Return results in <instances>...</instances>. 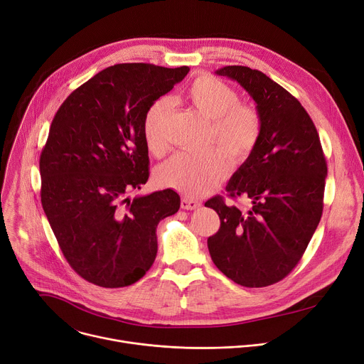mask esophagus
<instances>
[{"label": "esophagus", "instance_id": "esophagus-1", "mask_svg": "<svg viewBox=\"0 0 364 364\" xmlns=\"http://www.w3.org/2000/svg\"><path fill=\"white\" fill-rule=\"evenodd\" d=\"M200 206V202L199 200H195V199H188V198H183L181 199V208L183 209H187V210H193Z\"/></svg>", "mask_w": 364, "mask_h": 364}]
</instances>
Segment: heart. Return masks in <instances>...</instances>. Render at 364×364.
<instances>
[{"mask_svg":"<svg viewBox=\"0 0 364 364\" xmlns=\"http://www.w3.org/2000/svg\"><path fill=\"white\" fill-rule=\"evenodd\" d=\"M186 100L200 115L210 119L205 155L177 154L155 173L158 184L171 187L188 198L205 195L220 184L230 171V164H243L255 151L262 136V115L250 104H241L234 87L210 75H202L184 90ZM169 101L159 98L146 109L141 121L144 144L151 154L161 156L168 149L166 115ZM228 156L225 157L223 154Z\"/></svg>","mask_w":364,"mask_h":364,"instance_id":"obj_1","label":"heart"}]
</instances>
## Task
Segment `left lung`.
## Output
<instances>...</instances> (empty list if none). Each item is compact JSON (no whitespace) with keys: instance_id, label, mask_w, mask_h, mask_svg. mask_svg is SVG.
I'll return each instance as SVG.
<instances>
[{"instance_id":"left-lung-1","label":"left lung","mask_w":364,"mask_h":364,"mask_svg":"<svg viewBox=\"0 0 364 364\" xmlns=\"http://www.w3.org/2000/svg\"><path fill=\"white\" fill-rule=\"evenodd\" d=\"M216 75L237 80L256 102L262 136L225 190L231 199H250L241 210L223 196L205 206L221 227L208 238L215 266L249 288L284 279L300 262L322 210L326 159L316 127L297 98L259 70L227 65Z\"/></svg>"}]
</instances>
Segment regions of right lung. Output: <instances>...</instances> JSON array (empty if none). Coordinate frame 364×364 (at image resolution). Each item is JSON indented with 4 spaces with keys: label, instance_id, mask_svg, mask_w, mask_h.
<instances>
[{
    "label": "right lung",
    "instance_id": "right-lung-1",
    "mask_svg": "<svg viewBox=\"0 0 364 364\" xmlns=\"http://www.w3.org/2000/svg\"><path fill=\"white\" fill-rule=\"evenodd\" d=\"M188 67L111 65L73 90L41 152V202L77 275L104 288L137 282L156 257V227L180 209L171 188L129 198L149 178L146 109Z\"/></svg>",
    "mask_w": 364,
    "mask_h": 364
}]
</instances>
